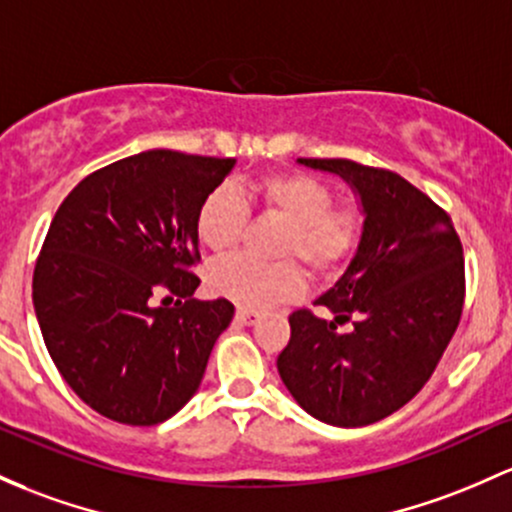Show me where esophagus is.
I'll list each match as a JSON object with an SVG mask.
<instances>
[{
  "mask_svg": "<svg viewBox=\"0 0 512 512\" xmlns=\"http://www.w3.org/2000/svg\"><path fill=\"white\" fill-rule=\"evenodd\" d=\"M235 320H238L240 325H255L257 320H260V313L247 311V308H238V311H235Z\"/></svg>",
  "mask_w": 512,
  "mask_h": 512,
  "instance_id": "obj_1",
  "label": "esophagus"
}]
</instances>
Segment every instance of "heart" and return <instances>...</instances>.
<instances>
[{
	"label": "heart",
	"mask_w": 512,
	"mask_h": 512,
	"mask_svg": "<svg viewBox=\"0 0 512 512\" xmlns=\"http://www.w3.org/2000/svg\"><path fill=\"white\" fill-rule=\"evenodd\" d=\"M252 199L265 216L286 226L279 257H299L313 277H333L355 255L362 218L347 206H333L330 187L313 174L294 170L260 174L252 182ZM245 228V201L228 187L213 189L196 211V235L213 255L235 250ZM206 286L213 296L247 311H267L299 299L303 274L289 260L260 265L250 257H230L209 267Z\"/></svg>",
	"instance_id": "heart-1"
}]
</instances>
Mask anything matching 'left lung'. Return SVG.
Instances as JSON below:
<instances>
[{
	"label": "left lung",
	"mask_w": 512,
	"mask_h": 512,
	"mask_svg": "<svg viewBox=\"0 0 512 512\" xmlns=\"http://www.w3.org/2000/svg\"><path fill=\"white\" fill-rule=\"evenodd\" d=\"M359 196L364 223L345 274L318 296L333 320L301 308L277 357L284 386L313 418L362 428L428 384L464 306V252L452 218L401 174L352 160L299 157ZM352 322L350 331L337 325Z\"/></svg>",
	"instance_id": "8db88e82"
}]
</instances>
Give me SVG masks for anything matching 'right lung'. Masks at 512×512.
Masks as SVG:
<instances>
[{"instance_id":"obj_1","label":"right lung","mask_w":512,"mask_h":512,"mask_svg":"<svg viewBox=\"0 0 512 512\" xmlns=\"http://www.w3.org/2000/svg\"><path fill=\"white\" fill-rule=\"evenodd\" d=\"M233 165L148 150L84 177L55 213L33 308L58 372L104 418L157 425L199 389L235 308L194 299L196 211ZM162 293L178 303L155 307Z\"/></svg>"}]
</instances>
